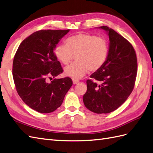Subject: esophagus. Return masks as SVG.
<instances>
[{"label": "esophagus", "mask_w": 153, "mask_h": 153, "mask_svg": "<svg viewBox=\"0 0 153 153\" xmlns=\"http://www.w3.org/2000/svg\"><path fill=\"white\" fill-rule=\"evenodd\" d=\"M72 81H73V83H74V84H77V83H79V80H78V79H73Z\"/></svg>", "instance_id": "34e87169"}]
</instances>
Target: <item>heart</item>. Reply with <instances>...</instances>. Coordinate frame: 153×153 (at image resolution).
Wrapping results in <instances>:
<instances>
[{
    "label": "heart",
    "mask_w": 153,
    "mask_h": 153,
    "mask_svg": "<svg viewBox=\"0 0 153 153\" xmlns=\"http://www.w3.org/2000/svg\"><path fill=\"white\" fill-rule=\"evenodd\" d=\"M109 44L105 38L87 33H79L66 39V44L55 49L56 57L67 65L76 56L77 62L67 66L65 74L73 79H79L88 70L94 72L104 65L109 55Z\"/></svg>",
    "instance_id": "obj_1"
}]
</instances>
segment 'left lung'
<instances>
[{"label": "left lung", "instance_id": "obj_1", "mask_svg": "<svg viewBox=\"0 0 153 153\" xmlns=\"http://www.w3.org/2000/svg\"><path fill=\"white\" fill-rule=\"evenodd\" d=\"M109 38L107 60L87 80L83 103L88 109L98 114L119 108L132 93L136 81L137 63L132 45L111 28L102 26Z\"/></svg>", "mask_w": 153, "mask_h": 153}]
</instances>
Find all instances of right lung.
I'll return each mask as SVG.
<instances>
[{"instance_id": "right-lung-1", "label": "right lung", "mask_w": 153, "mask_h": 153, "mask_svg": "<svg viewBox=\"0 0 153 153\" xmlns=\"http://www.w3.org/2000/svg\"><path fill=\"white\" fill-rule=\"evenodd\" d=\"M68 30H41L21 42L14 56L12 74L19 96L38 112L54 111L61 105L72 87L69 77L52 79L63 72L54 49Z\"/></svg>"}]
</instances>
